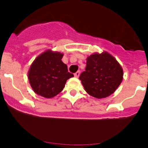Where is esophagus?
Segmentation results:
<instances>
[{
	"mask_svg": "<svg viewBox=\"0 0 148 148\" xmlns=\"http://www.w3.org/2000/svg\"><path fill=\"white\" fill-rule=\"evenodd\" d=\"M79 75H80V72H79V71H78V72H76L75 74H74V76H75L76 78H79Z\"/></svg>",
	"mask_w": 148,
	"mask_h": 148,
	"instance_id": "esophagus-1",
	"label": "esophagus"
}]
</instances>
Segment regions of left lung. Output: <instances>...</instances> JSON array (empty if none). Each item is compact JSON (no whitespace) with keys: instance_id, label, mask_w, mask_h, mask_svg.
<instances>
[{"instance_id":"8db88e82","label":"left lung","mask_w":148,"mask_h":148,"mask_svg":"<svg viewBox=\"0 0 148 148\" xmlns=\"http://www.w3.org/2000/svg\"><path fill=\"white\" fill-rule=\"evenodd\" d=\"M79 79L90 95L101 99L116 90L123 81V69L109 53H95L87 58L86 70Z\"/></svg>"}]
</instances>
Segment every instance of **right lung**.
<instances>
[{
    "instance_id": "obj_1",
    "label": "right lung",
    "mask_w": 148,
    "mask_h": 148,
    "mask_svg": "<svg viewBox=\"0 0 148 148\" xmlns=\"http://www.w3.org/2000/svg\"><path fill=\"white\" fill-rule=\"evenodd\" d=\"M63 53L51 49L39 55L30 65L28 78L33 91L45 98H52L63 90L67 80L74 76L61 59Z\"/></svg>"
}]
</instances>
